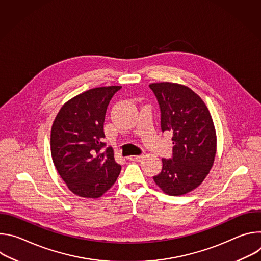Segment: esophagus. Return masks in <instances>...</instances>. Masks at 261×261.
<instances>
[{
  "label": "esophagus",
  "mask_w": 261,
  "mask_h": 261,
  "mask_svg": "<svg viewBox=\"0 0 261 261\" xmlns=\"http://www.w3.org/2000/svg\"><path fill=\"white\" fill-rule=\"evenodd\" d=\"M143 158V156L142 155H134V156H129L128 157V159L130 160V161H140L141 159Z\"/></svg>",
  "instance_id": "obj_1"
}]
</instances>
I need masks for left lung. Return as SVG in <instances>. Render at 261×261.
Instances as JSON below:
<instances>
[{
  "mask_svg": "<svg viewBox=\"0 0 261 261\" xmlns=\"http://www.w3.org/2000/svg\"><path fill=\"white\" fill-rule=\"evenodd\" d=\"M161 111V130L172 133V157L162 159V171L153 178L172 196L188 193L208 174L217 151L210 111L190 88L172 83L150 85Z\"/></svg>",
  "mask_w": 261,
  "mask_h": 261,
  "instance_id": "8db88e82",
  "label": "left lung"
}]
</instances>
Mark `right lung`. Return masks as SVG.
I'll return each instance as SVG.
<instances>
[{
	"label": "right lung",
	"mask_w": 261,
	"mask_h": 261,
	"mask_svg": "<svg viewBox=\"0 0 261 261\" xmlns=\"http://www.w3.org/2000/svg\"><path fill=\"white\" fill-rule=\"evenodd\" d=\"M120 86L91 89L67 101L50 133L54 164L74 194L98 198L113 186L121 171L113 147L102 148L107 106Z\"/></svg>",
	"instance_id": "obj_1"
}]
</instances>
